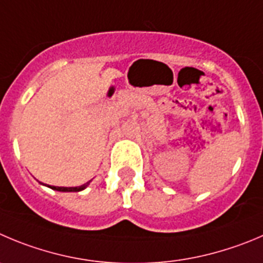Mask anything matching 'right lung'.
Segmentation results:
<instances>
[{
  "instance_id": "right-lung-1",
  "label": "right lung",
  "mask_w": 263,
  "mask_h": 263,
  "mask_svg": "<svg viewBox=\"0 0 263 263\" xmlns=\"http://www.w3.org/2000/svg\"><path fill=\"white\" fill-rule=\"evenodd\" d=\"M41 183V182H40ZM90 182H87V183L82 184V186H79V187H57V186H49V184H44V186H47L49 189L51 190H55V191H61V192H79V191H82V190L86 189L87 186H89Z\"/></svg>"
}]
</instances>
